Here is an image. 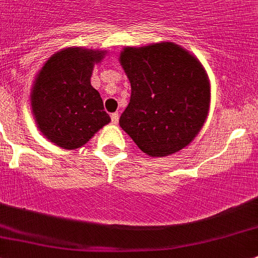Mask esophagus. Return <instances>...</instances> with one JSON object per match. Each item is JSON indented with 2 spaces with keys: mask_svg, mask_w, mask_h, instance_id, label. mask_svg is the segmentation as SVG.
Listing matches in <instances>:
<instances>
[{
  "mask_svg": "<svg viewBox=\"0 0 258 258\" xmlns=\"http://www.w3.org/2000/svg\"><path fill=\"white\" fill-rule=\"evenodd\" d=\"M110 118H112V124H118V113H112Z\"/></svg>",
  "mask_w": 258,
  "mask_h": 258,
  "instance_id": "obj_1",
  "label": "esophagus"
}]
</instances>
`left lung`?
I'll list each match as a JSON object with an SVG mask.
<instances>
[{
	"instance_id": "left-lung-1",
	"label": "left lung",
	"mask_w": 258,
	"mask_h": 258,
	"mask_svg": "<svg viewBox=\"0 0 258 258\" xmlns=\"http://www.w3.org/2000/svg\"><path fill=\"white\" fill-rule=\"evenodd\" d=\"M118 60L132 87L122 131L150 157L188 146L210 112L211 84L201 60L172 42L124 47Z\"/></svg>"
}]
</instances>
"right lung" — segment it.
<instances>
[{
  "label": "right lung",
  "mask_w": 258,
  "mask_h": 258,
  "mask_svg": "<svg viewBox=\"0 0 258 258\" xmlns=\"http://www.w3.org/2000/svg\"><path fill=\"white\" fill-rule=\"evenodd\" d=\"M105 54V50L61 48L35 76L31 113L40 133L59 148H82L110 122L101 96L91 86L93 67Z\"/></svg>",
  "instance_id": "right-lung-1"
}]
</instances>
